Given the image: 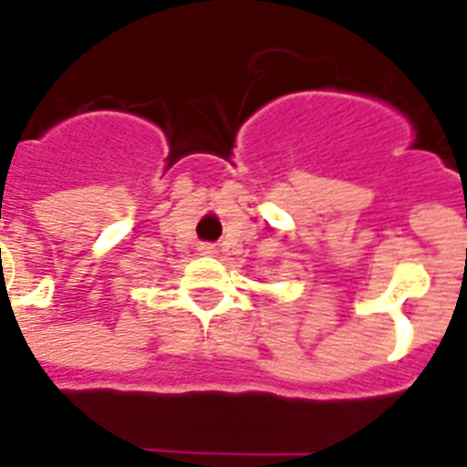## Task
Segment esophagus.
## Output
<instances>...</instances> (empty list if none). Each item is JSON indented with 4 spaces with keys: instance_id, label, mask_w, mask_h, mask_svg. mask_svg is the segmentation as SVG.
<instances>
[{
    "instance_id": "esophagus-1",
    "label": "esophagus",
    "mask_w": 467,
    "mask_h": 467,
    "mask_svg": "<svg viewBox=\"0 0 467 467\" xmlns=\"http://www.w3.org/2000/svg\"><path fill=\"white\" fill-rule=\"evenodd\" d=\"M201 254H214V245L213 243H201Z\"/></svg>"
}]
</instances>
